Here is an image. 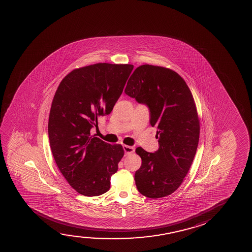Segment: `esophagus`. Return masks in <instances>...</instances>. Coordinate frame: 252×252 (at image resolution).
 <instances>
[{
	"label": "esophagus",
	"mask_w": 252,
	"mask_h": 252,
	"mask_svg": "<svg viewBox=\"0 0 252 252\" xmlns=\"http://www.w3.org/2000/svg\"><path fill=\"white\" fill-rule=\"evenodd\" d=\"M123 149L126 154H131L132 152H134V148L132 146H129V145H123Z\"/></svg>",
	"instance_id": "1"
}]
</instances>
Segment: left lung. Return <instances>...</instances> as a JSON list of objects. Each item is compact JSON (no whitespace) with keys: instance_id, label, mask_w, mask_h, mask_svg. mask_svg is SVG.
I'll list each match as a JSON object with an SVG mask.
<instances>
[{"instance_id":"8db88e82","label":"left lung","mask_w":252,"mask_h":252,"mask_svg":"<svg viewBox=\"0 0 252 252\" xmlns=\"http://www.w3.org/2000/svg\"><path fill=\"white\" fill-rule=\"evenodd\" d=\"M150 110L159 149L154 153L141 147L142 159L135 173L139 193L158 199L175 192L189 170L200 137V121L189 88L172 69L144 64L135 69L125 90Z\"/></svg>"}]
</instances>
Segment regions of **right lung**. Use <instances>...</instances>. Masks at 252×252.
<instances>
[{"label":"right lung","instance_id":"right-lung-1","mask_svg":"<svg viewBox=\"0 0 252 252\" xmlns=\"http://www.w3.org/2000/svg\"><path fill=\"white\" fill-rule=\"evenodd\" d=\"M132 64L100 63L76 69L59 84L52 100L48 135L60 172L77 193L98 196L110 189L124 156L122 145L91 136L97 119L110 114Z\"/></svg>","mask_w":252,"mask_h":252}]
</instances>
